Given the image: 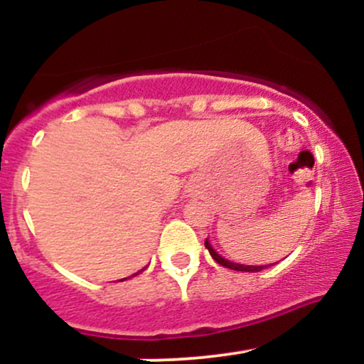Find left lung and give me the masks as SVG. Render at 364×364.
Listing matches in <instances>:
<instances>
[{"mask_svg": "<svg viewBox=\"0 0 364 364\" xmlns=\"http://www.w3.org/2000/svg\"><path fill=\"white\" fill-rule=\"evenodd\" d=\"M205 248L208 250V253L212 255V258H214L217 263H220V265L225 267V269L237 270V272H260V270H263V269H269V265H262V267H258V265H241V263L225 260V258L220 257V255L217 253L214 248H212L210 243H208V240H205Z\"/></svg>", "mask_w": 364, "mask_h": 364, "instance_id": "8db88e82", "label": "left lung"}]
</instances>
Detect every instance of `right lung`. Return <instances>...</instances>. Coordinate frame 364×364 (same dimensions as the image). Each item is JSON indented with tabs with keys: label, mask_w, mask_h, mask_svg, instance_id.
Returning a JSON list of instances; mask_svg holds the SVG:
<instances>
[{
	"label": "right lung",
	"mask_w": 364,
	"mask_h": 364,
	"mask_svg": "<svg viewBox=\"0 0 364 364\" xmlns=\"http://www.w3.org/2000/svg\"><path fill=\"white\" fill-rule=\"evenodd\" d=\"M135 275H136V274H135Z\"/></svg>",
	"instance_id": "add662e5"
}]
</instances>
